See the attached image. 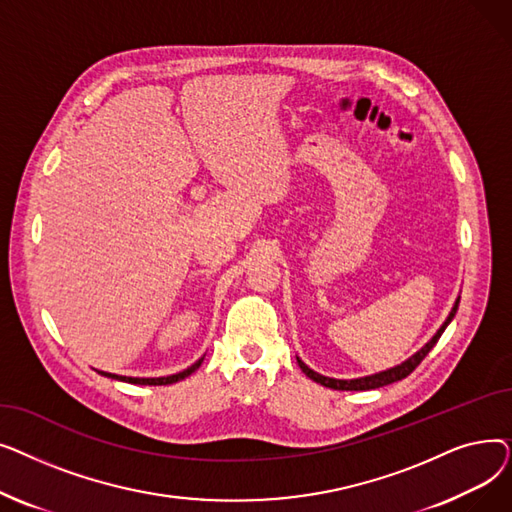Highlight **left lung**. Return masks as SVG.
Wrapping results in <instances>:
<instances>
[{"instance_id":"obj_1","label":"left lung","mask_w":512,"mask_h":512,"mask_svg":"<svg viewBox=\"0 0 512 512\" xmlns=\"http://www.w3.org/2000/svg\"><path fill=\"white\" fill-rule=\"evenodd\" d=\"M459 303H461V299H456V303H454V307H452L448 319L442 324V328L436 332V336H434L432 340H429V342L421 348L419 353H415L411 359H407L405 363H400V365H396V367H392V369H388V371L375 373V375H367V378H359V380H334V378H326V375L315 373V371L309 369L301 359H297V361H299V367L303 369V373L307 375V378H311L313 382H317V384H321V386L332 388V390H373V388H382V386L394 384V382H398V380H405L407 375L413 373V371L417 369V365L427 357V353L432 351V348L436 346V342H438L440 336L444 334L446 326L450 324L452 317L456 315V309H459Z\"/></svg>"}]
</instances>
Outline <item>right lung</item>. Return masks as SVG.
I'll list each match as a JSON object with an SVG mask.
<instances>
[{
    "instance_id": "obj_1",
    "label": "right lung",
    "mask_w": 512,
    "mask_h": 512,
    "mask_svg": "<svg viewBox=\"0 0 512 512\" xmlns=\"http://www.w3.org/2000/svg\"><path fill=\"white\" fill-rule=\"evenodd\" d=\"M203 359H199L195 365H191L188 369L176 373V375H168V378H126V375H114V373H103L99 371L101 375H107V378H114V380H122V382H128V384H141V386H166V384H176L184 378H188L199 365H201Z\"/></svg>"
}]
</instances>
